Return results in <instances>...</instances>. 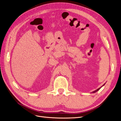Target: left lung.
Listing matches in <instances>:
<instances>
[{
  "label": "left lung",
  "instance_id": "left-lung-1",
  "mask_svg": "<svg viewBox=\"0 0 121 121\" xmlns=\"http://www.w3.org/2000/svg\"><path fill=\"white\" fill-rule=\"evenodd\" d=\"M104 85H103V86ZM101 87H100V88H99L98 89H96V90H95V91H93V92H92V93H95V92H97V91H98L99 90L100 88H101Z\"/></svg>",
  "mask_w": 121,
  "mask_h": 121
}]
</instances>
